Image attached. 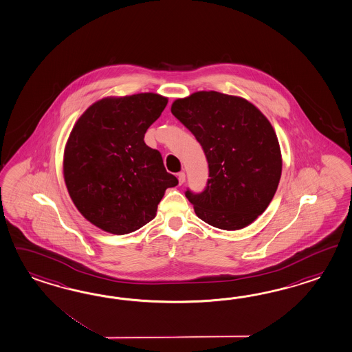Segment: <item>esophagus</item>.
<instances>
[{
    "mask_svg": "<svg viewBox=\"0 0 352 352\" xmlns=\"http://www.w3.org/2000/svg\"><path fill=\"white\" fill-rule=\"evenodd\" d=\"M177 179H179V185H182L185 180H186V175H185V172H179L177 173Z\"/></svg>",
    "mask_w": 352,
    "mask_h": 352,
    "instance_id": "esophagus-1",
    "label": "esophagus"
}]
</instances>
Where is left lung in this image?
I'll return each instance as SVG.
<instances>
[{
    "instance_id": "1",
    "label": "left lung",
    "mask_w": 352,
    "mask_h": 352,
    "mask_svg": "<svg viewBox=\"0 0 352 352\" xmlns=\"http://www.w3.org/2000/svg\"><path fill=\"white\" fill-rule=\"evenodd\" d=\"M171 112L207 157L206 189L185 192L197 216L227 231L252 223L270 206L282 172L271 122L250 102L214 91L176 100Z\"/></svg>"
}]
</instances>
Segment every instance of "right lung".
I'll list each match as a JSON object with an SVG mask.
<instances>
[{
	"label": "right lung",
	"mask_w": 352,
	"mask_h": 352,
	"mask_svg": "<svg viewBox=\"0 0 352 352\" xmlns=\"http://www.w3.org/2000/svg\"><path fill=\"white\" fill-rule=\"evenodd\" d=\"M167 102L154 93L103 98L72 127L63 153L66 188L81 214L106 232L130 234L151 222L166 189L179 184L144 143Z\"/></svg>",
	"instance_id": "obj_1"
}]
</instances>
